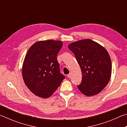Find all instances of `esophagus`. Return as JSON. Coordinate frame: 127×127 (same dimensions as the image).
I'll use <instances>...</instances> for the list:
<instances>
[{"label":"esophagus","mask_w":127,"mask_h":127,"mask_svg":"<svg viewBox=\"0 0 127 127\" xmlns=\"http://www.w3.org/2000/svg\"><path fill=\"white\" fill-rule=\"evenodd\" d=\"M67 77H68V78H70V77H71V74L70 73H69V74H68V75H67Z\"/></svg>","instance_id":"obj_1"}]
</instances>
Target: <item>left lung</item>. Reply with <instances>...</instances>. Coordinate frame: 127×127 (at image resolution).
<instances>
[{
    "label": "left lung",
    "mask_w": 127,
    "mask_h": 127,
    "mask_svg": "<svg viewBox=\"0 0 127 127\" xmlns=\"http://www.w3.org/2000/svg\"><path fill=\"white\" fill-rule=\"evenodd\" d=\"M80 65L82 74L81 83L77 86L82 93L92 96L106 87L111 74V62L104 47L90 39L72 42L68 45Z\"/></svg>",
    "instance_id": "8db88e82"
}]
</instances>
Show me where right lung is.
Here are the masks:
<instances>
[{"instance_id": "add662e5", "label": "right lung", "mask_w": 127, "mask_h": 127, "mask_svg": "<svg viewBox=\"0 0 127 127\" xmlns=\"http://www.w3.org/2000/svg\"><path fill=\"white\" fill-rule=\"evenodd\" d=\"M62 46L61 41H39L30 47L25 56L22 69L23 81L38 97H50L65 78L60 72L57 57Z\"/></svg>"}]
</instances>
